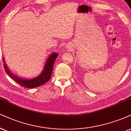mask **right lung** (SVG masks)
<instances>
[{"mask_svg": "<svg viewBox=\"0 0 131 131\" xmlns=\"http://www.w3.org/2000/svg\"><path fill=\"white\" fill-rule=\"evenodd\" d=\"M58 53L53 52L51 53L49 57L47 59L45 64L43 70L38 77L32 79H24L17 77L12 73L11 70L8 68V66L5 62V58L3 57V62H4V67L6 73L10 78L14 81L18 83L22 86L25 88H35L37 87L46 84L50 79L51 78V73L53 70V65L56 58L58 57Z\"/></svg>", "mask_w": 131, "mask_h": 131, "instance_id": "add662e5", "label": "right lung"}]
</instances>
